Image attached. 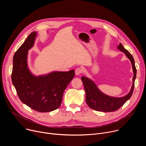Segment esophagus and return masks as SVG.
Wrapping results in <instances>:
<instances>
[{
  "mask_svg": "<svg viewBox=\"0 0 146 146\" xmlns=\"http://www.w3.org/2000/svg\"><path fill=\"white\" fill-rule=\"evenodd\" d=\"M83 72V69L82 68H78L75 70V73L76 75H80Z\"/></svg>",
  "mask_w": 146,
  "mask_h": 146,
  "instance_id": "esophagus-1",
  "label": "esophagus"
}]
</instances>
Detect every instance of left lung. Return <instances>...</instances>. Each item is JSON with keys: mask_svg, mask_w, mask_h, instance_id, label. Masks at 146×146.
<instances>
[{"mask_svg": "<svg viewBox=\"0 0 146 146\" xmlns=\"http://www.w3.org/2000/svg\"><path fill=\"white\" fill-rule=\"evenodd\" d=\"M118 48L125 54L132 63L134 75L131 90L126 96L123 97L114 98L109 96L102 93L92 80L83 76L81 79L84 84L86 91V100L88 106L92 109L103 112L114 111L122 106L124 103L131 98L133 94L135 87V80L136 77V69L134 59L130 52L125 49L121 43L118 46Z\"/></svg>", "mask_w": 146, "mask_h": 146, "instance_id": "8db88e82", "label": "left lung"}]
</instances>
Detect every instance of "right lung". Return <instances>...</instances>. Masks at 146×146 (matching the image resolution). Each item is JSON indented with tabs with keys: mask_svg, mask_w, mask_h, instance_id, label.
<instances>
[{
	"mask_svg": "<svg viewBox=\"0 0 146 146\" xmlns=\"http://www.w3.org/2000/svg\"><path fill=\"white\" fill-rule=\"evenodd\" d=\"M36 33L32 32L15 52L11 80L22 102L37 111L50 112L60 106L64 92L74 77V70L54 72L38 77L32 75L28 68L27 55Z\"/></svg>",
	"mask_w": 146,
	"mask_h": 146,
	"instance_id": "obj_1",
	"label": "right lung"
}]
</instances>
